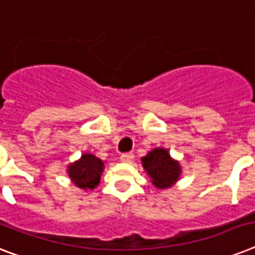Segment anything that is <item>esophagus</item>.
<instances>
[{"label": "esophagus", "mask_w": 255, "mask_h": 255, "mask_svg": "<svg viewBox=\"0 0 255 255\" xmlns=\"http://www.w3.org/2000/svg\"><path fill=\"white\" fill-rule=\"evenodd\" d=\"M133 153H124V154L121 156V161L124 163H131L132 161H133Z\"/></svg>", "instance_id": "esophagus-1"}]
</instances>
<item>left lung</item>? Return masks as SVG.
<instances>
[{
  "mask_svg": "<svg viewBox=\"0 0 255 255\" xmlns=\"http://www.w3.org/2000/svg\"><path fill=\"white\" fill-rule=\"evenodd\" d=\"M142 167L157 188H169L181 175V165L173 160L167 149L154 148L141 158Z\"/></svg>",
  "mask_w": 255,
  "mask_h": 255,
  "instance_id": "8db88e82",
  "label": "left lung"
}]
</instances>
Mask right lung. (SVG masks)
Listing matches in <instances>:
<instances>
[{
  "label": "right lung",
  "instance_id": "1",
  "mask_svg": "<svg viewBox=\"0 0 255 255\" xmlns=\"http://www.w3.org/2000/svg\"><path fill=\"white\" fill-rule=\"evenodd\" d=\"M105 163L90 153H84L81 158L68 166V174L74 185L84 190H93L98 186Z\"/></svg>",
  "mask_w": 255,
  "mask_h": 255
}]
</instances>
